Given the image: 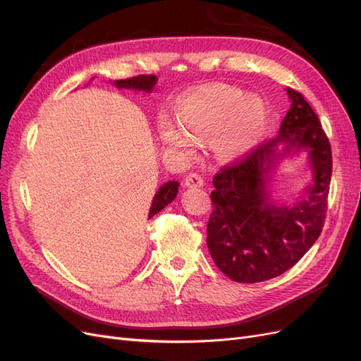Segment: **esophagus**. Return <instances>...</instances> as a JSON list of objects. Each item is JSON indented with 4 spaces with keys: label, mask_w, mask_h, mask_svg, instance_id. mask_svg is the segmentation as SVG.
Listing matches in <instances>:
<instances>
[{
    "label": "esophagus",
    "mask_w": 361,
    "mask_h": 361,
    "mask_svg": "<svg viewBox=\"0 0 361 361\" xmlns=\"http://www.w3.org/2000/svg\"><path fill=\"white\" fill-rule=\"evenodd\" d=\"M183 182H185V187H187V188H200V187H203V183H204L203 178L197 173H190L188 176L185 178Z\"/></svg>",
    "instance_id": "obj_1"
}]
</instances>
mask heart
<instances>
[{
  "label": "heart",
  "instance_id": "1",
  "mask_svg": "<svg viewBox=\"0 0 361 361\" xmlns=\"http://www.w3.org/2000/svg\"><path fill=\"white\" fill-rule=\"evenodd\" d=\"M180 130L171 123L161 126L167 146L192 154L194 141L214 137L216 157L224 161L244 158L255 149L269 120L267 102L231 84H207L185 94L176 110Z\"/></svg>",
  "mask_w": 361,
  "mask_h": 361
}]
</instances>
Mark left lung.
<instances>
[{"label": "left lung", "instance_id": "obj_1", "mask_svg": "<svg viewBox=\"0 0 361 361\" xmlns=\"http://www.w3.org/2000/svg\"><path fill=\"white\" fill-rule=\"evenodd\" d=\"M290 108L276 138L215 174L207 248L215 265L238 283L274 279L290 269L319 238L331 182V147L302 94L286 89ZM308 155L312 182L292 204L271 199L279 164Z\"/></svg>", "mask_w": 361, "mask_h": 361}]
</instances>
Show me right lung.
Returning a JSON list of instances; mask_svg holds the SVG:
<instances>
[{"label":"right lung","instance_id":"obj_1","mask_svg":"<svg viewBox=\"0 0 361 361\" xmlns=\"http://www.w3.org/2000/svg\"><path fill=\"white\" fill-rule=\"evenodd\" d=\"M158 78L155 75H140L135 76V78H129V80H118L113 81V85H116L117 89H126V90H135V92H143V93H150L154 90V87L157 85ZM179 190V182L178 180H170L162 185V187L157 191L154 200H152L150 209H149V218L162 211L164 207L170 204L174 199H176L178 191Z\"/></svg>","mask_w":361,"mask_h":361}]
</instances>
